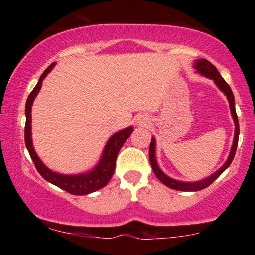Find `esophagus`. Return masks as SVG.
<instances>
[{
	"label": "esophagus",
	"mask_w": 255,
	"mask_h": 255,
	"mask_svg": "<svg viewBox=\"0 0 255 255\" xmlns=\"http://www.w3.org/2000/svg\"><path fill=\"white\" fill-rule=\"evenodd\" d=\"M149 122V120H148V117L147 116H145V115H141L140 117H138V123L139 124H146V123H148Z\"/></svg>",
	"instance_id": "1"
}]
</instances>
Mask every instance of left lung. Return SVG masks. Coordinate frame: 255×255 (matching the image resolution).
<instances>
[{"label":"left lung","mask_w":255,"mask_h":255,"mask_svg":"<svg viewBox=\"0 0 255 255\" xmlns=\"http://www.w3.org/2000/svg\"><path fill=\"white\" fill-rule=\"evenodd\" d=\"M194 68L196 69V72L198 74L205 76V78L214 80L215 85L218 87L219 89L224 93V95L226 96V99L229 101L230 104V110H231V115L233 118V122H235V138H233V144L231 147V151H230L229 158L226 160L224 165H223L221 168H219L217 172H215L212 175L205 177V179L201 180V181H196V182H184V181H179V180H174L172 177H169L168 175H166L165 173L160 169V167L156 162V158H155V139L152 138L151 145H149V162H151L152 169L156 177L161 181V182L165 184V186L172 188V189L175 190H180V191H197V190H202L204 188H207L208 186L214 182V181L217 179V177L221 175V174L224 172V170L228 168V167L231 165L233 158H235L236 154V149H237V145H238V137H239V123H238V117H237V113H236V106H235V96H233V93L231 88L228 83L225 82V80L222 78V75L219 74V72L217 71V68L215 67L211 62H209L207 59H197L194 62Z\"/></svg>","instance_id":"obj_1"}]
</instances>
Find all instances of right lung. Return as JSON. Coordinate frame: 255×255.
<instances>
[{
	"label": "right lung",
	"mask_w": 255,
	"mask_h": 255,
	"mask_svg": "<svg viewBox=\"0 0 255 255\" xmlns=\"http://www.w3.org/2000/svg\"><path fill=\"white\" fill-rule=\"evenodd\" d=\"M54 66L55 62L48 66L46 71L41 74L39 81H38L36 87H34L26 100L25 145L37 170L47 182L68 191L69 194L87 195L94 193V191L99 190L104 186H107L111 177H113L115 167H116V159L118 152H120L122 146L124 145L125 140H127V139L131 135L132 132H133V127L123 128V130L118 131L115 134L111 135L109 140L107 141L106 146H104L102 156H101L100 161L97 162V165L94 167L93 169L88 170V172L67 175V174H60L47 168V167L43 163V161L39 159V156L37 155V153L33 148L32 133H31V109H32L33 101L36 99L37 94L39 93V90L41 88L43 80L46 78V75L52 71V68H53Z\"/></svg>",
	"instance_id": "obj_1"
}]
</instances>
